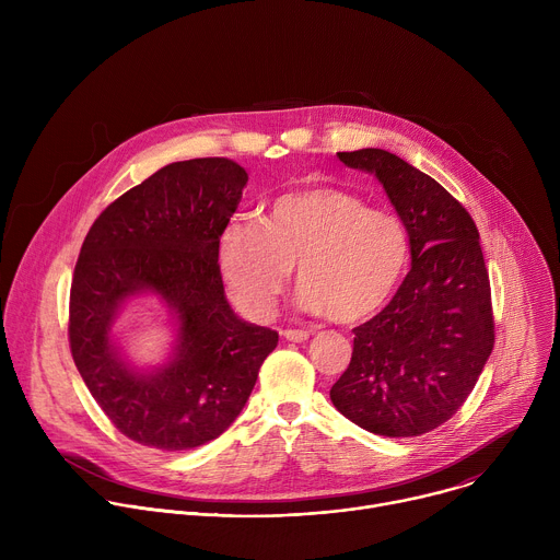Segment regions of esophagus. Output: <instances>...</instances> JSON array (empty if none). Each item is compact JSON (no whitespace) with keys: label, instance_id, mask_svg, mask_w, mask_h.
<instances>
[{"label":"esophagus","instance_id":"34e87169","mask_svg":"<svg viewBox=\"0 0 560 560\" xmlns=\"http://www.w3.org/2000/svg\"><path fill=\"white\" fill-rule=\"evenodd\" d=\"M281 337L292 343H303L310 337V332L307 330H281Z\"/></svg>","mask_w":560,"mask_h":560}]
</instances>
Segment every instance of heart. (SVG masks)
I'll use <instances>...</instances> for the list:
<instances>
[{
  "label": "heart",
  "instance_id": "obj_1",
  "mask_svg": "<svg viewBox=\"0 0 560 560\" xmlns=\"http://www.w3.org/2000/svg\"><path fill=\"white\" fill-rule=\"evenodd\" d=\"M223 281L248 316L266 322L296 266L299 305L352 326L396 292L410 261V238L394 212L365 208L341 188L314 186L275 197L261 221H230L217 244Z\"/></svg>",
  "mask_w": 560,
  "mask_h": 560
}]
</instances>
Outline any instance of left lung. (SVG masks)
<instances>
[{
    "mask_svg": "<svg viewBox=\"0 0 560 560\" xmlns=\"http://www.w3.org/2000/svg\"><path fill=\"white\" fill-rule=\"evenodd\" d=\"M374 173L401 217L412 270L392 301L354 328L335 408L381 436H421L452 419L494 348L490 275L469 212L439 182L381 148L337 152Z\"/></svg>",
    "mask_w": 560,
    "mask_h": 560,
    "instance_id": "1",
    "label": "left lung"
}]
</instances>
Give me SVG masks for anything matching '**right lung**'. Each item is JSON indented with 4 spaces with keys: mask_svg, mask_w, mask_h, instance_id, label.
Returning <instances> with one entry per match:
<instances>
[{
    "mask_svg": "<svg viewBox=\"0 0 560 560\" xmlns=\"http://www.w3.org/2000/svg\"><path fill=\"white\" fill-rule=\"evenodd\" d=\"M246 182L223 156L171 164L115 199L84 238L70 283V354L97 406L135 443L179 452L217 439L279 343L223 296L217 244ZM139 289L162 293L180 314L176 359L148 377L109 346L118 303Z\"/></svg>",
    "mask_w": 560,
    "mask_h": 560,
    "instance_id": "obj_1",
    "label": "right lung"
}]
</instances>
